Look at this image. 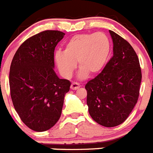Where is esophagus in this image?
<instances>
[{
    "label": "esophagus",
    "mask_w": 153,
    "mask_h": 153,
    "mask_svg": "<svg viewBox=\"0 0 153 153\" xmlns=\"http://www.w3.org/2000/svg\"><path fill=\"white\" fill-rule=\"evenodd\" d=\"M80 87H81V85L77 83V82H73L71 85V90H77L78 88H79Z\"/></svg>",
    "instance_id": "esophagus-1"
}]
</instances>
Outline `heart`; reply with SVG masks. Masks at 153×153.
Masks as SVG:
<instances>
[{"instance_id": "1", "label": "heart", "mask_w": 153, "mask_h": 153, "mask_svg": "<svg viewBox=\"0 0 153 153\" xmlns=\"http://www.w3.org/2000/svg\"><path fill=\"white\" fill-rule=\"evenodd\" d=\"M111 52V42L106 34H77L65 45L64 51H57L54 60L60 73L70 78L77 67L81 68L78 77L83 79L88 73L94 75L104 68Z\"/></svg>"}]
</instances>
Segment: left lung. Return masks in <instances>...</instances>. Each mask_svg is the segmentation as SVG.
<instances>
[{
  "label": "left lung",
  "mask_w": 153,
  "mask_h": 153,
  "mask_svg": "<svg viewBox=\"0 0 153 153\" xmlns=\"http://www.w3.org/2000/svg\"><path fill=\"white\" fill-rule=\"evenodd\" d=\"M109 32L114 44L112 58L85 89L92 119L101 126L113 127L123 123L137 104L142 73L131 45L114 31Z\"/></svg>",
  "instance_id": "obj_1"
}]
</instances>
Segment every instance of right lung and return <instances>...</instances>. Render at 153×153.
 <instances>
[{
    "label": "right lung",
    "mask_w": 153,
    "mask_h": 153,
    "mask_svg": "<svg viewBox=\"0 0 153 153\" xmlns=\"http://www.w3.org/2000/svg\"><path fill=\"white\" fill-rule=\"evenodd\" d=\"M65 33L46 30L22 43L10 68L9 83L13 107L30 129L43 132L59 120L64 97L71 82L54 71V51Z\"/></svg>",
    "instance_id": "1"
}]
</instances>
